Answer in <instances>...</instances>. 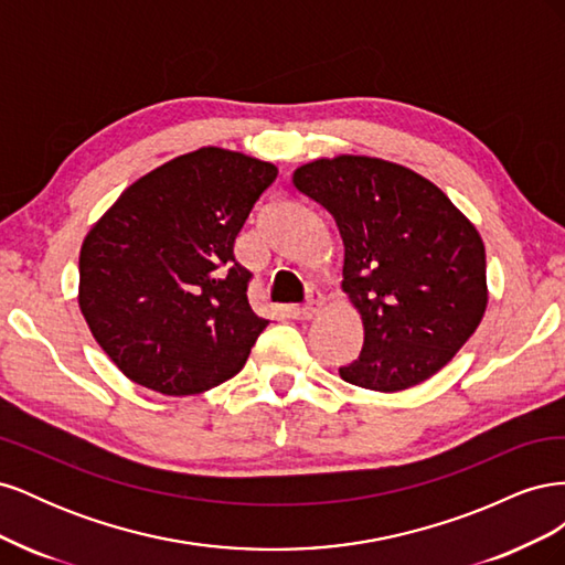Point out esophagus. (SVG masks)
Wrapping results in <instances>:
<instances>
[{
	"mask_svg": "<svg viewBox=\"0 0 565 565\" xmlns=\"http://www.w3.org/2000/svg\"><path fill=\"white\" fill-rule=\"evenodd\" d=\"M320 306H322L320 292H318V289H309V295H306V303L299 309V316L303 320H309V318H313L320 311Z\"/></svg>",
	"mask_w": 565,
	"mask_h": 565,
	"instance_id": "obj_1",
	"label": "esophagus"
}]
</instances>
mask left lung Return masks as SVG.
<instances>
[{
  "mask_svg": "<svg viewBox=\"0 0 565 565\" xmlns=\"http://www.w3.org/2000/svg\"><path fill=\"white\" fill-rule=\"evenodd\" d=\"M292 183L344 241L341 287L365 341L341 380L393 393L448 365L488 306L486 247L471 221L438 185L380 158L313 160Z\"/></svg>",
  "mask_w": 565,
  "mask_h": 565,
  "instance_id": "obj_1",
  "label": "left lung"
}]
</instances>
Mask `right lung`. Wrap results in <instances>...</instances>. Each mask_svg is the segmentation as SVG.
Here are the masks:
<instances>
[{
	"label": "right lung",
	"mask_w": 565,
	"mask_h": 565,
	"mask_svg": "<svg viewBox=\"0 0 565 565\" xmlns=\"http://www.w3.org/2000/svg\"><path fill=\"white\" fill-rule=\"evenodd\" d=\"M278 167L200 148L134 181L87 233L79 309L127 377L191 396L243 370L268 320L233 245Z\"/></svg>",
	"instance_id": "right-lung-1"
}]
</instances>
